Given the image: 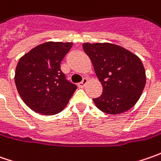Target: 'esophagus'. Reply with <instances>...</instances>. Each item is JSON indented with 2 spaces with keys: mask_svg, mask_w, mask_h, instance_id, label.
<instances>
[{
  "mask_svg": "<svg viewBox=\"0 0 161 161\" xmlns=\"http://www.w3.org/2000/svg\"><path fill=\"white\" fill-rule=\"evenodd\" d=\"M88 81H89L88 78H83L82 81H81V82H80V83L78 84V86H79L80 88H83V87H85V85L88 83Z\"/></svg>",
  "mask_w": 161,
  "mask_h": 161,
  "instance_id": "obj_1",
  "label": "esophagus"
}]
</instances>
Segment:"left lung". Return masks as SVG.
Segmentation results:
<instances>
[{
    "label": "left lung",
    "instance_id": "obj_1",
    "mask_svg": "<svg viewBox=\"0 0 161 161\" xmlns=\"http://www.w3.org/2000/svg\"><path fill=\"white\" fill-rule=\"evenodd\" d=\"M82 47L102 84V95L93 98L97 108L110 114H122L133 108L146 84L141 59L111 43H84Z\"/></svg>",
    "mask_w": 161,
    "mask_h": 161
}]
</instances>
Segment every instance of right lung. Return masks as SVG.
I'll use <instances>...</instances> for the list:
<instances>
[{
  "label": "right lung",
  "instance_id": "obj_1",
  "mask_svg": "<svg viewBox=\"0 0 161 161\" xmlns=\"http://www.w3.org/2000/svg\"><path fill=\"white\" fill-rule=\"evenodd\" d=\"M71 47V42H46L19 59L14 77L16 87L24 103L36 113L58 114L77 89L60 68Z\"/></svg>",
  "mask_w": 161,
  "mask_h": 161
}]
</instances>
